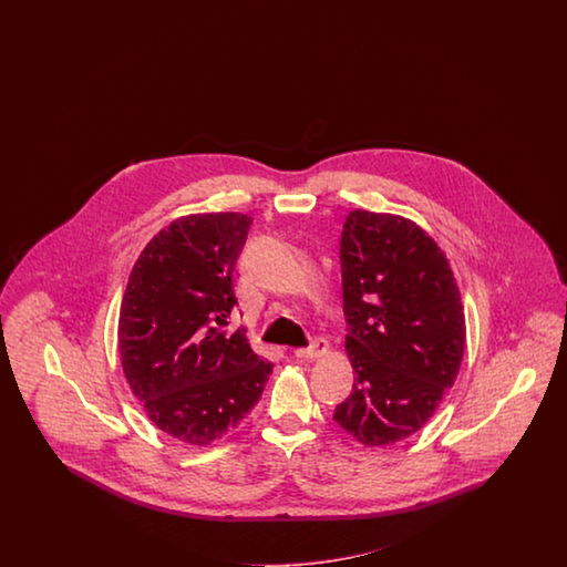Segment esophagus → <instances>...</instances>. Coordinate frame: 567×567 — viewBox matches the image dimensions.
Returning <instances> with one entry per match:
<instances>
[{
    "instance_id": "34e87169",
    "label": "esophagus",
    "mask_w": 567,
    "mask_h": 567,
    "mask_svg": "<svg viewBox=\"0 0 567 567\" xmlns=\"http://www.w3.org/2000/svg\"><path fill=\"white\" fill-rule=\"evenodd\" d=\"M328 353V343L324 339H316L313 343L308 347H301V349H295V358L299 360H316V358H322Z\"/></svg>"
}]
</instances>
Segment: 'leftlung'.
<instances>
[{
  "label": "left lung",
  "instance_id": "1",
  "mask_svg": "<svg viewBox=\"0 0 567 567\" xmlns=\"http://www.w3.org/2000/svg\"><path fill=\"white\" fill-rule=\"evenodd\" d=\"M341 275L355 382L332 417L361 445H393L429 422L457 378L460 289L445 254L417 224L365 209L344 220Z\"/></svg>",
  "mask_w": 567,
  "mask_h": 567
}]
</instances>
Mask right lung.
Listing matches in <instances>:
<instances>
[{
	"label": "right lung",
	"mask_w": 567,
	"mask_h": 567,
	"mask_svg": "<svg viewBox=\"0 0 567 567\" xmlns=\"http://www.w3.org/2000/svg\"><path fill=\"white\" fill-rule=\"evenodd\" d=\"M251 223L239 212L176 218L145 245L122 297L124 377L155 426L185 445L239 426L272 374L245 328H226Z\"/></svg>",
	"instance_id": "right-lung-1"
}]
</instances>
